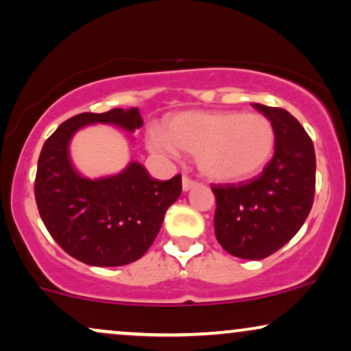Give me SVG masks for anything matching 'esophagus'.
Returning a JSON list of instances; mask_svg holds the SVG:
<instances>
[{"mask_svg": "<svg viewBox=\"0 0 351 351\" xmlns=\"http://www.w3.org/2000/svg\"><path fill=\"white\" fill-rule=\"evenodd\" d=\"M196 184H197V183H196V181H194V180L188 178V176H183V191H189V189L196 186Z\"/></svg>", "mask_w": 351, "mask_h": 351, "instance_id": "esophagus-1", "label": "esophagus"}]
</instances>
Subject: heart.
<instances>
[{
	"instance_id": "obj_1",
	"label": "heart",
	"mask_w": 351,
	"mask_h": 351,
	"mask_svg": "<svg viewBox=\"0 0 351 351\" xmlns=\"http://www.w3.org/2000/svg\"><path fill=\"white\" fill-rule=\"evenodd\" d=\"M276 142L273 122L263 114L188 111L171 116L167 129L152 128L149 145L163 157L178 149L196 155L199 171L221 183L252 178L271 158Z\"/></svg>"
}]
</instances>
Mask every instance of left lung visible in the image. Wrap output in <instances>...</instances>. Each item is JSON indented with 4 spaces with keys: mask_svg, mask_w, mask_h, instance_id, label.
Returning a JSON list of instances; mask_svg holds the SVG:
<instances>
[{
    "mask_svg": "<svg viewBox=\"0 0 351 351\" xmlns=\"http://www.w3.org/2000/svg\"><path fill=\"white\" fill-rule=\"evenodd\" d=\"M274 125V155L247 183L214 184L217 242L237 258L263 260L289 242L309 216L315 193L314 143L294 116L253 103Z\"/></svg>",
    "mask_w": 351,
    "mask_h": 351,
    "instance_id": "1",
    "label": "left lung"
}]
</instances>
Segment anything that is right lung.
<instances>
[{
    "mask_svg": "<svg viewBox=\"0 0 351 351\" xmlns=\"http://www.w3.org/2000/svg\"><path fill=\"white\" fill-rule=\"evenodd\" d=\"M91 124L134 132L143 121L137 108L70 117L42 147L34 194L49 234L69 255L91 267H122L154 243L165 213L180 197L181 175L160 181L130 162L117 175L86 178L71 163L69 147L75 132Z\"/></svg>",
    "mask_w": 351,
    "mask_h": 351,
    "instance_id": "add662e5",
    "label": "right lung"
}]
</instances>
